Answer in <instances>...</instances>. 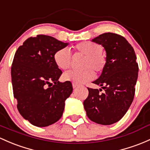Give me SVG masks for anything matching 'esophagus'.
<instances>
[{"instance_id":"1","label":"esophagus","mask_w":150,"mask_h":150,"mask_svg":"<svg viewBox=\"0 0 150 150\" xmlns=\"http://www.w3.org/2000/svg\"><path fill=\"white\" fill-rule=\"evenodd\" d=\"M77 87H78V85H77V84H75V83H72V88H73L74 89H75V88H76Z\"/></svg>"}]
</instances>
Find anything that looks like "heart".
Instances as JSON below:
<instances>
[{
	"instance_id": "1",
	"label": "heart",
	"mask_w": 150,
	"mask_h": 150,
	"mask_svg": "<svg viewBox=\"0 0 150 150\" xmlns=\"http://www.w3.org/2000/svg\"><path fill=\"white\" fill-rule=\"evenodd\" d=\"M77 52L85 55L83 61L84 70H71L63 74L65 81L80 85L90 81L95 78V72H101L106 65V59L103 55V48L101 45L90 41H84L75 46ZM54 62L57 67L66 70L71 65L72 56L69 49L61 48L57 50L53 55Z\"/></svg>"
}]
</instances>
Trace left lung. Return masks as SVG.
Returning <instances> with one entry per match:
<instances>
[{
  "mask_svg": "<svg viewBox=\"0 0 150 150\" xmlns=\"http://www.w3.org/2000/svg\"><path fill=\"white\" fill-rule=\"evenodd\" d=\"M92 41L106 51V65L99 78L93 83L101 89L88 88L84 101L87 116L94 122L110 125L126 114L132 103L139 67L134 49L122 36L105 33Z\"/></svg>",
  "mask_w": 150,
  "mask_h": 150,
  "instance_id": "1",
  "label": "left lung"
}]
</instances>
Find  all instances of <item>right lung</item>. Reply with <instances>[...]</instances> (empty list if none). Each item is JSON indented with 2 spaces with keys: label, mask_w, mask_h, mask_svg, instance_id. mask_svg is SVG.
<instances>
[{
  "label": "right lung",
  "mask_w": 150,
  "mask_h": 150,
  "mask_svg": "<svg viewBox=\"0 0 150 150\" xmlns=\"http://www.w3.org/2000/svg\"><path fill=\"white\" fill-rule=\"evenodd\" d=\"M68 45L53 37L28 38L16 52L11 67L13 90L20 114L37 127L60 119L72 92L70 82L58 81L62 71L54 62L57 50Z\"/></svg>",
  "instance_id": "1"
}]
</instances>
